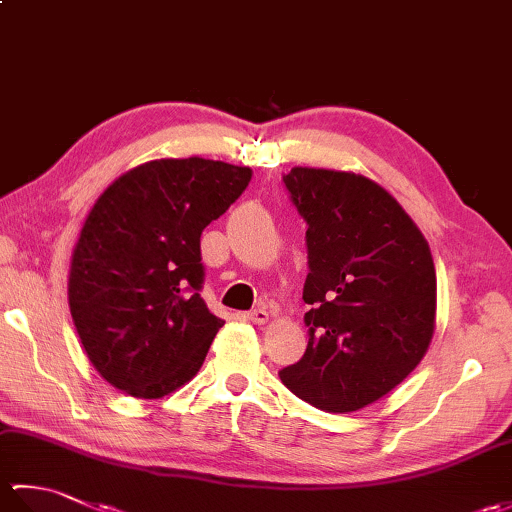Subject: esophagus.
Wrapping results in <instances>:
<instances>
[{
  "mask_svg": "<svg viewBox=\"0 0 512 512\" xmlns=\"http://www.w3.org/2000/svg\"><path fill=\"white\" fill-rule=\"evenodd\" d=\"M244 319L250 321V323H255V325H264V323H268V312L264 308L250 310V312L244 314Z\"/></svg>",
  "mask_w": 512,
  "mask_h": 512,
  "instance_id": "34e87169",
  "label": "esophagus"
}]
</instances>
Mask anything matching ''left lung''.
<instances>
[{"instance_id": "1", "label": "left lung", "mask_w": 512, "mask_h": 512, "mask_svg": "<svg viewBox=\"0 0 512 512\" xmlns=\"http://www.w3.org/2000/svg\"><path fill=\"white\" fill-rule=\"evenodd\" d=\"M284 182L308 222L310 339L281 383L317 409L358 411L429 350L438 308L431 248L394 195L361 173L292 167Z\"/></svg>"}]
</instances>
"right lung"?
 Wrapping results in <instances>:
<instances>
[{
    "label": "right lung",
    "instance_id": "right-lung-1",
    "mask_svg": "<svg viewBox=\"0 0 512 512\" xmlns=\"http://www.w3.org/2000/svg\"><path fill=\"white\" fill-rule=\"evenodd\" d=\"M253 169L160 158L118 176L85 215L68 303L85 354L107 383L156 400L200 372L224 325L200 297V235L226 213Z\"/></svg>",
    "mask_w": 512,
    "mask_h": 512
}]
</instances>
